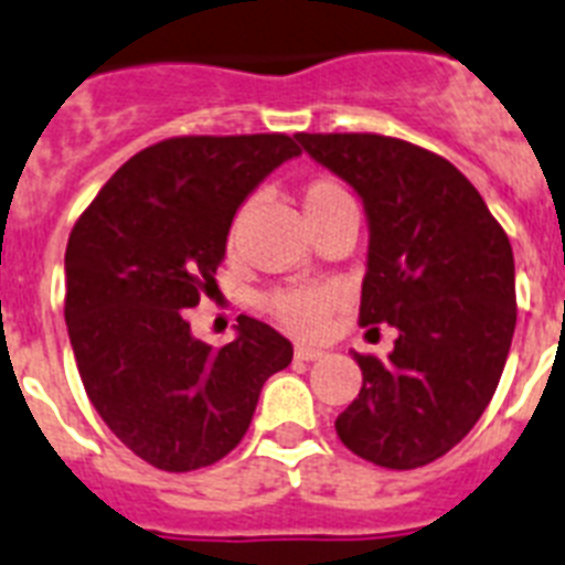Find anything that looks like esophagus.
<instances>
[{
  "label": "esophagus",
  "instance_id": "obj_1",
  "mask_svg": "<svg viewBox=\"0 0 565 565\" xmlns=\"http://www.w3.org/2000/svg\"><path fill=\"white\" fill-rule=\"evenodd\" d=\"M322 356H324L322 348H313V345H296V360L313 362V360H322Z\"/></svg>",
  "mask_w": 565,
  "mask_h": 565
}]
</instances>
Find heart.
I'll list each match as a JSON object with an SVG mask.
<instances>
[{"instance_id":"b5f03b06","label":"heart","mask_w":565,"mask_h":565,"mask_svg":"<svg viewBox=\"0 0 565 565\" xmlns=\"http://www.w3.org/2000/svg\"><path fill=\"white\" fill-rule=\"evenodd\" d=\"M339 203H354L351 194L345 188L333 182V179H316L305 188V214L307 220L319 217L328 209ZM243 223V211L232 223V237H237ZM339 296L337 290H287V292H275L269 298V310L278 322L287 330L298 333V337H313L324 328L328 316L333 313Z\"/></svg>"}]
</instances>
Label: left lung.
<instances>
[{
    "instance_id": "left-lung-1",
    "label": "left lung",
    "mask_w": 565,
    "mask_h": 565,
    "mask_svg": "<svg viewBox=\"0 0 565 565\" xmlns=\"http://www.w3.org/2000/svg\"><path fill=\"white\" fill-rule=\"evenodd\" d=\"M296 139L365 209L360 322L397 328L386 360L354 354L362 388L337 435L388 470L429 465L473 429L505 369L516 328L511 241L441 156L374 132Z\"/></svg>"
}]
</instances>
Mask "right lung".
I'll return each instance as SVG.
<instances>
[{
  "instance_id": "right-lung-1",
  "label": "right lung",
  "mask_w": 565,
  "mask_h": 565,
  "mask_svg": "<svg viewBox=\"0 0 565 565\" xmlns=\"http://www.w3.org/2000/svg\"><path fill=\"white\" fill-rule=\"evenodd\" d=\"M281 132L182 136L124 162L72 228L66 328L92 406L124 447L168 473L241 444L292 345L241 316L214 351L191 333L246 196L298 156Z\"/></svg>"
}]
</instances>
